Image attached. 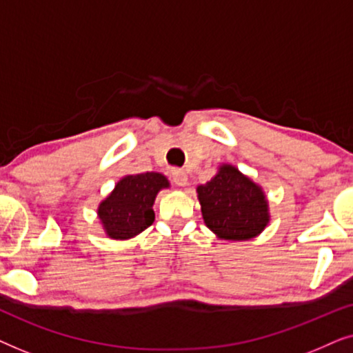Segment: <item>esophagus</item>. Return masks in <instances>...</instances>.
I'll list each match as a JSON object with an SVG mask.
<instances>
[{
    "label": "esophagus",
    "instance_id": "34e87169",
    "mask_svg": "<svg viewBox=\"0 0 353 353\" xmlns=\"http://www.w3.org/2000/svg\"><path fill=\"white\" fill-rule=\"evenodd\" d=\"M172 180L176 186H186L188 185V175L183 170H173L172 172Z\"/></svg>",
    "mask_w": 353,
    "mask_h": 353
}]
</instances>
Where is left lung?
<instances>
[{"label": "left lung", "instance_id": "left-lung-1", "mask_svg": "<svg viewBox=\"0 0 353 353\" xmlns=\"http://www.w3.org/2000/svg\"><path fill=\"white\" fill-rule=\"evenodd\" d=\"M202 219L220 239L248 241L259 236L270 221L268 201L262 188L228 163L197 186Z\"/></svg>", "mask_w": 353, "mask_h": 353}]
</instances>
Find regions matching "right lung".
I'll use <instances>...</instances> for the list:
<instances>
[{"instance_id":"add662e5","label":"right lung","mask_w":353,"mask_h":353,"mask_svg":"<svg viewBox=\"0 0 353 353\" xmlns=\"http://www.w3.org/2000/svg\"><path fill=\"white\" fill-rule=\"evenodd\" d=\"M168 186L167 178L157 172L123 176L98 207L105 234L123 241L151 226L156 219L152 205L157 192Z\"/></svg>"}]
</instances>
